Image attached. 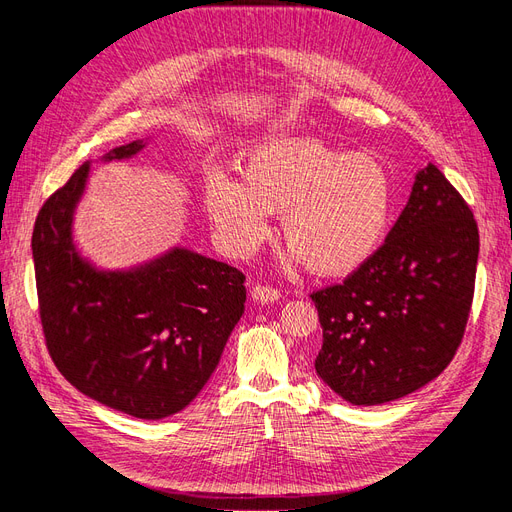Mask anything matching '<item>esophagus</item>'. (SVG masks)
Listing matches in <instances>:
<instances>
[{
  "label": "esophagus",
  "mask_w": 512,
  "mask_h": 512,
  "mask_svg": "<svg viewBox=\"0 0 512 512\" xmlns=\"http://www.w3.org/2000/svg\"><path fill=\"white\" fill-rule=\"evenodd\" d=\"M282 294L277 292L275 288H269V286H254L252 288V299L256 301V303H260V305H267V303H273V301H277L280 299Z\"/></svg>",
  "instance_id": "obj_1"
}]
</instances>
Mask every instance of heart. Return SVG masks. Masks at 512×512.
I'll list each match as a JSON object with an SVG mask.
<instances>
[{"instance_id": "b5f03b06", "label": "heart", "mask_w": 512, "mask_h": 512, "mask_svg": "<svg viewBox=\"0 0 512 512\" xmlns=\"http://www.w3.org/2000/svg\"><path fill=\"white\" fill-rule=\"evenodd\" d=\"M241 181L213 173L205 209L230 254L247 256L282 215L288 262L320 275L361 269L382 247L395 213V181L382 162L316 138H275L245 153Z\"/></svg>"}]
</instances>
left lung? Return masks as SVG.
Segmentation results:
<instances>
[{
  "label": "left lung",
  "mask_w": 512,
  "mask_h": 512,
  "mask_svg": "<svg viewBox=\"0 0 512 512\" xmlns=\"http://www.w3.org/2000/svg\"><path fill=\"white\" fill-rule=\"evenodd\" d=\"M476 262L474 215L427 164L376 256L312 294L316 374L352 406H380L438 378L466 331Z\"/></svg>",
  "instance_id": "1"
}]
</instances>
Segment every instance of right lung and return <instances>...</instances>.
Masks as SVG:
<instances>
[{
	"instance_id": "obj_1",
	"label": "right lung",
	"mask_w": 512,
	"mask_h": 512,
	"mask_svg": "<svg viewBox=\"0 0 512 512\" xmlns=\"http://www.w3.org/2000/svg\"><path fill=\"white\" fill-rule=\"evenodd\" d=\"M149 138L98 162L138 156ZM91 162L38 213L32 237L46 348L64 378L123 414L158 421L203 391L245 309V277L190 247L128 269H102L74 243Z\"/></svg>"
}]
</instances>
